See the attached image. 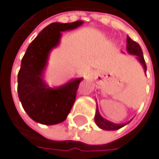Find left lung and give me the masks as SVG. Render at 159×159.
<instances>
[{
	"mask_svg": "<svg viewBox=\"0 0 159 159\" xmlns=\"http://www.w3.org/2000/svg\"><path fill=\"white\" fill-rule=\"evenodd\" d=\"M127 50L130 54H134L135 56H137V59L139 60V61L142 63V65L143 66V69H144V72H146V64H145V61H144V59H143V51H142V48L140 47V45L135 42L134 40H133L131 38L127 37ZM95 121L97 123V125L103 129V130H118L121 127H123L125 124H115V123H112L111 121L105 120L104 118L101 117V115L99 114V112L97 109V113H96V116H95Z\"/></svg>",
	"mask_w": 159,
	"mask_h": 159,
	"instance_id": "obj_1",
	"label": "left lung"
}]
</instances>
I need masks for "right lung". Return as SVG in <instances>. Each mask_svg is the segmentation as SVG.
<instances>
[{"label": "right lung", "mask_w": 159, "mask_h": 159, "mask_svg": "<svg viewBox=\"0 0 159 159\" xmlns=\"http://www.w3.org/2000/svg\"><path fill=\"white\" fill-rule=\"evenodd\" d=\"M82 24L79 20L48 25L30 43L22 59L18 73V97L24 110L37 122L46 125L62 122L72 110L82 78L54 89L45 84L42 73L50 49L60 41L61 32L76 28Z\"/></svg>", "instance_id": "obj_1"}]
</instances>
